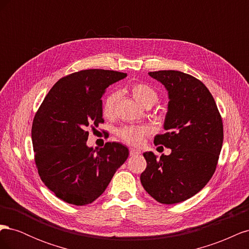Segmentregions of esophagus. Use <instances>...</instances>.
Wrapping results in <instances>:
<instances>
[{
    "instance_id": "34e87169",
    "label": "esophagus",
    "mask_w": 249,
    "mask_h": 249,
    "mask_svg": "<svg viewBox=\"0 0 249 249\" xmlns=\"http://www.w3.org/2000/svg\"><path fill=\"white\" fill-rule=\"evenodd\" d=\"M141 152L139 149H136V148H130V156H138L140 155Z\"/></svg>"
}]
</instances>
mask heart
I'll use <instances>...</instances> for the list:
<instances>
[{
  "mask_svg": "<svg viewBox=\"0 0 249 249\" xmlns=\"http://www.w3.org/2000/svg\"><path fill=\"white\" fill-rule=\"evenodd\" d=\"M132 96L139 105L144 108H150L159 100V94L152 86L145 83H135L130 87ZM119 97L117 91H111L104 97L102 113L105 117H112L115 111V105ZM148 134L147 129L143 126H124L117 131V136L124 142L131 145H139Z\"/></svg>",
  "mask_w": 249,
  "mask_h": 249,
  "instance_id": "obj_1",
  "label": "heart"
}]
</instances>
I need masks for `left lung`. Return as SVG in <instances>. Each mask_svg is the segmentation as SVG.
Wrapping results in <instances>:
<instances>
[{"mask_svg":"<svg viewBox=\"0 0 249 249\" xmlns=\"http://www.w3.org/2000/svg\"><path fill=\"white\" fill-rule=\"evenodd\" d=\"M168 91L166 133L154 143L171 149L160 159L152 152L143 157L146 168L140 180L157 201L173 205L192 197L214 175L223 142V124L214 97L201 81L178 71H150Z\"/></svg>","mask_w":249,"mask_h":249,"instance_id":"8db88e82","label":"left lung"}]
</instances>
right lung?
Masks as SVG:
<instances>
[{
  "mask_svg": "<svg viewBox=\"0 0 249 249\" xmlns=\"http://www.w3.org/2000/svg\"><path fill=\"white\" fill-rule=\"evenodd\" d=\"M126 73L85 70L60 79L44 97L32 124L38 175L61 200L74 206L94 201L129 157L118 142L88 147V130L104 123L102 96Z\"/></svg>",
  "mask_w": 249,
  "mask_h": 249,
  "instance_id": "right-lung-1",
  "label": "right lung"
}]
</instances>
